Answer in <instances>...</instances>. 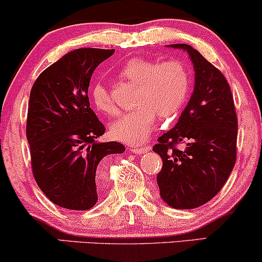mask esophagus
<instances>
[{"label":"esophagus","mask_w":262,"mask_h":262,"mask_svg":"<svg viewBox=\"0 0 262 262\" xmlns=\"http://www.w3.org/2000/svg\"><path fill=\"white\" fill-rule=\"evenodd\" d=\"M134 154H138V155H141V154H146L150 151L149 145H141V146H134L130 149Z\"/></svg>","instance_id":"34e87169"}]
</instances>
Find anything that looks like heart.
I'll return each mask as SVG.
<instances>
[{
	"instance_id": "b5f03b06",
	"label": "heart",
	"mask_w": 262,
	"mask_h": 262,
	"mask_svg": "<svg viewBox=\"0 0 262 262\" xmlns=\"http://www.w3.org/2000/svg\"><path fill=\"white\" fill-rule=\"evenodd\" d=\"M123 80L137 84L133 110L124 113L110 127L113 139L127 144H140L155 128L156 113L163 119L174 117L188 99L189 72L178 59L156 62L134 57L118 69ZM90 99L100 112L116 113V106L103 83L90 88Z\"/></svg>"
}]
</instances>
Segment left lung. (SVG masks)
<instances>
[{"mask_svg":"<svg viewBox=\"0 0 262 262\" xmlns=\"http://www.w3.org/2000/svg\"><path fill=\"white\" fill-rule=\"evenodd\" d=\"M190 56L194 91L174 128L152 150L162 159L160 195L174 209H195L221 190L237 160L238 119L225 75L185 43L171 45ZM183 143V149L177 145Z\"/></svg>","mask_w":262,"mask_h":262,"instance_id":"1","label":"left lung"}]
</instances>
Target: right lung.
Segmentation results:
<instances>
[{"label": "right lung", "mask_w": 262, "mask_h": 262, "mask_svg": "<svg viewBox=\"0 0 262 262\" xmlns=\"http://www.w3.org/2000/svg\"><path fill=\"white\" fill-rule=\"evenodd\" d=\"M115 50L77 49L47 67L30 91L27 139L31 171L42 193L63 209L97 201L100 161L124 152L117 141L96 143L105 127L90 108L91 75Z\"/></svg>", "instance_id": "obj_1"}]
</instances>
